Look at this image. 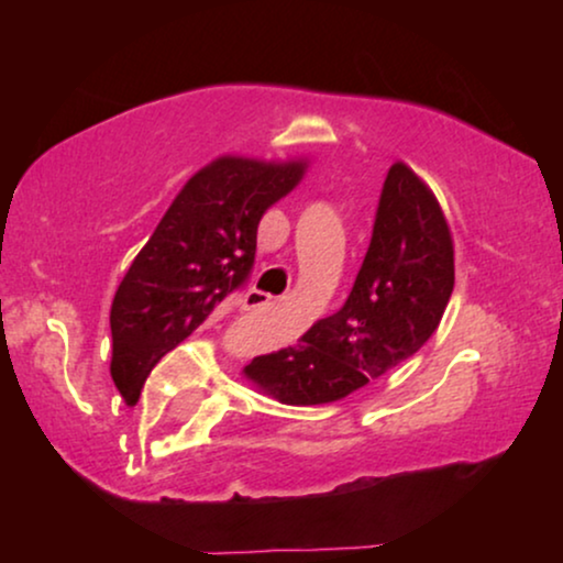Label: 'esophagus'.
<instances>
[{
    "mask_svg": "<svg viewBox=\"0 0 563 563\" xmlns=\"http://www.w3.org/2000/svg\"><path fill=\"white\" fill-rule=\"evenodd\" d=\"M269 303H273V296L269 294H264V290H249V294H245V303L243 307L245 309H264V307H269Z\"/></svg>",
    "mask_w": 563,
    "mask_h": 563,
    "instance_id": "1",
    "label": "esophagus"
}]
</instances>
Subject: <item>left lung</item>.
Segmentation results:
<instances>
[{
  "mask_svg": "<svg viewBox=\"0 0 563 563\" xmlns=\"http://www.w3.org/2000/svg\"><path fill=\"white\" fill-rule=\"evenodd\" d=\"M455 286L442 206L397 161L380 190L367 254L344 307L299 344L254 357L243 376L283 405H325L384 378L434 335Z\"/></svg>",
  "mask_w": 563,
  "mask_h": 563,
  "instance_id": "left-lung-1",
  "label": "left lung"
}]
</instances>
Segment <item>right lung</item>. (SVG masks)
<instances>
[{
  "mask_svg": "<svg viewBox=\"0 0 563 563\" xmlns=\"http://www.w3.org/2000/svg\"><path fill=\"white\" fill-rule=\"evenodd\" d=\"M303 172V158L222 156L187 179L113 296L111 376L121 397L140 399L153 365L245 286L264 211Z\"/></svg>",
  "mask_w": 563,
  "mask_h": 563,
  "instance_id": "add662e5",
  "label": "right lung"
}]
</instances>
